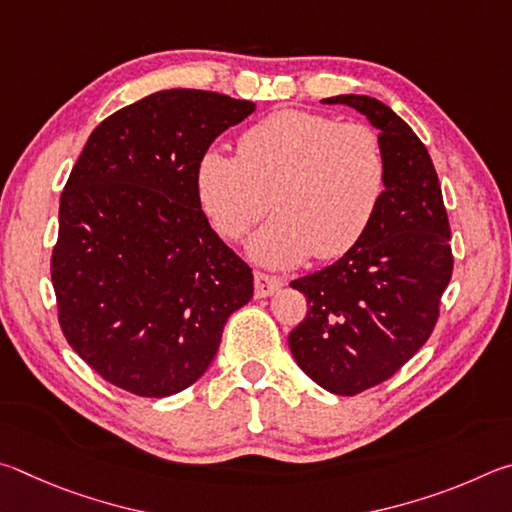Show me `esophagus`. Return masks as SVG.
I'll return each instance as SVG.
<instances>
[{"label": "esophagus", "mask_w": 512, "mask_h": 512, "mask_svg": "<svg viewBox=\"0 0 512 512\" xmlns=\"http://www.w3.org/2000/svg\"><path fill=\"white\" fill-rule=\"evenodd\" d=\"M254 283H256V297L258 299L270 297V294H274L283 285L279 276H272V274H265V272H254Z\"/></svg>", "instance_id": "34e87169"}]
</instances>
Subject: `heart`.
Returning <instances> with one entry per match:
<instances>
[{
	"instance_id": "1",
	"label": "heart",
	"mask_w": 512,
	"mask_h": 512,
	"mask_svg": "<svg viewBox=\"0 0 512 512\" xmlns=\"http://www.w3.org/2000/svg\"><path fill=\"white\" fill-rule=\"evenodd\" d=\"M387 170L371 125L279 110L242 132L238 157L204 152L195 179L202 209L224 238L245 236L272 204L276 213L251 238L249 254L285 267L308 254L317 261L348 254L378 213Z\"/></svg>"
}]
</instances>
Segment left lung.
<instances>
[{"label":"left lung","mask_w":512,"mask_h":512,"mask_svg":"<svg viewBox=\"0 0 512 512\" xmlns=\"http://www.w3.org/2000/svg\"><path fill=\"white\" fill-rule=\"evenodd\" d=\"M362 112L387 155V188L369 231L333 265L292 281L308 312L288 337L301 371L337 396L389 380L432 335L452 279L450 220L432 157L378 98H326Z\"/></svg>","instance_id":"8db88e82"}]
</instances>
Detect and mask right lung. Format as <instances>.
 I'll list each match as a JSON object with an SVG mask.
<instances>
[{"mask_svg": "<svg viewBox=\"0 0 512 512\" xmlns=\"http://www.w3.org/2000/svg\"><path fill=\"white\" fill-rule=\"evenodd\" d=\"M254 103L164 89L89 134L60 195L51 281L69 346L141 398L184 391L209 369L251 267L211 229L197 161Z\"/></svg>", "mask_w": 512, "mask_h": 512, "instance_id": "add662e5", "label": "right lung"}]
</instances>
